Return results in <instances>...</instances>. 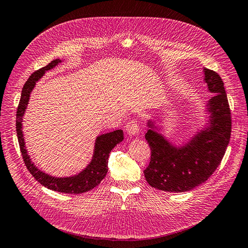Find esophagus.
<instances>
[{
  "mask_svg": "<svg viewBox=\"0 0 248 248\" xmlns=\"http://www.w3.org/2000/svg\"><path fill=\"white\" fill-rule=\"evenodd\" d=\"M125 130L131 135H137L138 132H140V124L136 119H131L130 122L126 123L125 124Z\"/></svg>",
  "mask_w": 248,
  "mask_h": 248,
  "instance_id": "obj_1",
  "label": "esophagus"
}]
</instances>
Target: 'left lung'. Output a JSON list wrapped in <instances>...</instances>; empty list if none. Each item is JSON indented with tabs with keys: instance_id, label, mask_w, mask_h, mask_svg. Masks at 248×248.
<instances>
[{
	"instance_id": "left-lung-1",
	"label": "left lung",
	"mask_w": 248,
	"mask_h": 248,
	"mask_svg": "<svg viewBox=\"0 0 248 248\" xmlns=\"http://www.w3.org/2000/svg\"><path fill=\"white\" fill-rule=\"evenodd\" d=\"M208 90L209 125L198 132L184 147L176 148L165 140L149 122L145 137L151 149L150 163L143 171L151 187L168 192L189 191L205 183L221 164L232 133L230 113L224 82L217 72L204 68Z\"/></svg>"
}]
</instances>
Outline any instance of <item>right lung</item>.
Wrapping results in <instances>:
<instances>
[{
	"label": "right lung",
	"instance_id": "1",
	"mask_svg": "<svg viewBox=\"0 0 248 248\" xmlns=\"http://www.w3.org/2000/svg\"><path fill=\"white\" fill-rule=\"evenodd\" d=\"M60 59L53 60L47 65L40 68L31 75V77L27 79L24 86L22 89L21 99L16 110V135H18L19 146L22 153L23 160H24L26 168L31 172V175L36 178L41 185L48 188L54 191L63 192V193H83L89 191V190L95 188L97 185H99L100 182L105 178L108 173V159L110 156V153L113 150V148L123 141L124 140V132L123 130H116L110 132V133L102 134L97 137L95 142V151L94 156L90 165L86 168L80 172L79 174L71 176V177H54L44 172L40 171L36 166L31 163V160L28 156L27 151L25 149L24 138H23L22 133V120L23 115H24L25 108L27 107L28 100H30L31 92L36 85V82L41 78L44 73L51 68L55 67L58 63H60Z\"/></svg>",
	"mask_w": 248,
	"mask_h": 248
}]
</instances>
